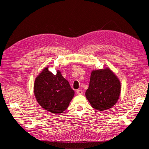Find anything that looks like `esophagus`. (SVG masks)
Returning a JSON list of instances; mask_svg holds the SVG:
<instances>
[{
	"label": "esophagus",
	"instance_id": "esophagus-1",
	"mask_svg": "<svg viewBox=\"0 0 149 149\" xmlns=\"http://www.w3.org/2000/svg\"><path fill=\"white\" fill-rule=\"evenodd\" d=\"M83 92L81 89H78L77 91H76V94H78V95H81V94H83Z\"/></svg>",
	"mask_w": 149,
	"mask_h": 149
}]
</instances>
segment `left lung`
<instances>
[{"label":"left lung","instance_id":"8db88e82","mask_svg":"<svg viewBox=\"0 0 149 149\" xmlns=\"http://www.w3.org/2000/svg\"><path fill=\"white\" fill-rule=\"evenodd\" d=\"M120 83L109 68L93 70L86 97L94 109L103 111L110 109L119 100Z\"/></svg>","mask_w":149,"mask_h":149}]
</instances>
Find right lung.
I'll return each instance as SVG.
<instances>
[{"label": "right lung", "mask_w": 149, "mask_h": 149, "mask_svg": "<svg viewBox=\"0 0 149 149\" xmlns=\"http://www.w3.org/2000/svg\"><path fill=\"white\" fill-rule=\"evenodd\" d=\"M48 68H44L35 80V96L45 109L53 114H60L68 107L74 91L59 70L55 75Z\"/></svg>", "instance_id": "1"}]
</instances>
